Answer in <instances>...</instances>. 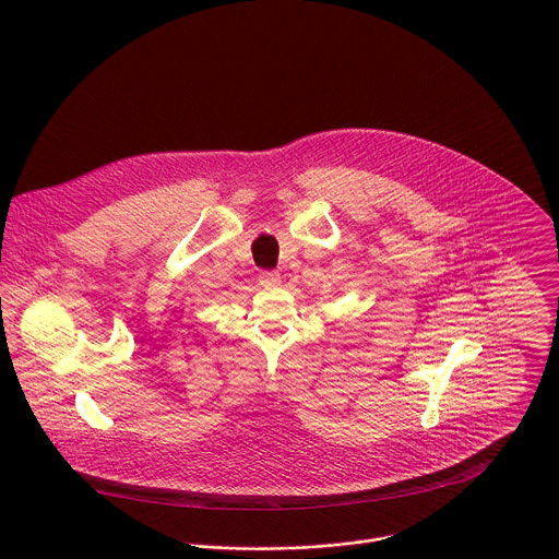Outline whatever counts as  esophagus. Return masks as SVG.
<instances>
[{
  "instance_id": "34e87169",
  "label": "esophagus",
  "mask_w": 559,
  "mask_h": 559,
  "mask_svg": "<svg viewBox=\"0 0 559 559\" xmlns=\"http://www.w3.org/2000/svg\"><path fill=\"white\" fill-rule=\"evenodd\" d=\"M259 283L263 287H276L281 283V274L278 272H261L259 274Z\"/></svg>"
}]
</instances>
